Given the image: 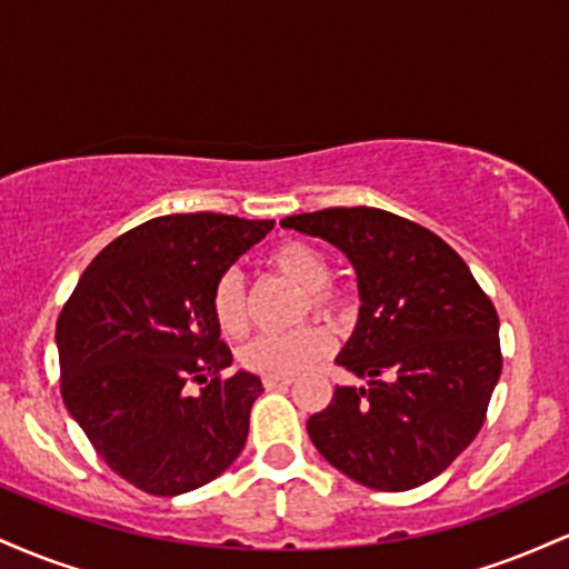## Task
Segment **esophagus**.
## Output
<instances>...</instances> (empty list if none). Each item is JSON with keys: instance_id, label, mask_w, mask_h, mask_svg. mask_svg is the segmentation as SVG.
Instances as JSON below:
<instances>
[{"instance_id": "esophagus-1", "label": "esophagus", "mask_w": 569, "mask_h": 569, "mask_svg": "<svg viewBox=\"0 0 569 569\" xmlns=\"http://www.w3.org/2000/svg\"><path fill=\"white\" fill-rule=\"evenodd\" d=\"M293 380L291 377H264V388L267 390H283V388H289Z\"/></svg>"}]
</instances>
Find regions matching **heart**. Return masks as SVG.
Returning a JSON list of instances; mask_svg holds the SVG:
<instances>
[{"label": "heart", "mask_w": 569, "mask_h": 569, "mask_svg": "<svg viewBox=\"0 0 569 569\" xmlns=\"http://www.w3.org/2000/svg\"><path fill=\"white\" fill-rule=\"evenodd\" d=\"M270 264L283 278L297 283L299 289L310 291V305L321 310L323 316H335L342 307V299L329 291L331 264L321 248L305 243V240H286L272 248ZM211 316L224 337H240L248 326L243 278L230 270L217 280L211 293ZM331 348V339L321 326H299L286 335H259L240 350V363L248 371H257L264 377H291L312 361L326 356Z\"/></svg>", "instance_id": "obj_1"}]
</instances>
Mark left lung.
Returning <instances> with one entry per match:
<instances>
[{
	"label": "left lung",
	"instance_id": "left-lung-1",
	"mask_svg": "<svg viewBox=\"0 0 569 569\" xmlns=\"http://www.w3.org/2000/svg\"><path fill=\"white\" fill-rule=\"evenodd\" d=\"M280 227L342 251L361 299L337 363L367 385H342L307 420L316 449L382 492L436 479L476 439L500 380L489 297L439 234L380 208H326Z\"/></svg>",
	"mask_w": 569,
	"mask_h": 569
}]
</instances>
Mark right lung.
I'll return each mask as SVG.
<instances>
[{
  "label": "right lung",
  "instance_id": "1",
  "mask_svg": "<svg viewBox=\"0 0 569 569\" xmlns=\"http://www.w3.org/2000/svg\"><path fill=\"white\" fill-rule=\"evenodd\" d=\"M272 227L224 213L143 221L98 253L58 316L63 403L101 460L143 492H192L243 452L264 388L246 369L221 377L232 352L211 293Z\"/></svg>",
  "mask_w": 569,
  "mask_h": 569
}]
</instances>
